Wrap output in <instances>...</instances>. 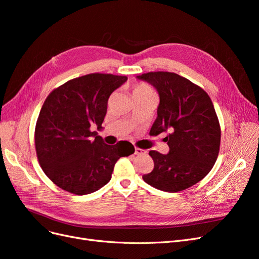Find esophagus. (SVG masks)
Wrapping results in <instances>:
<instances>
[{
    "label": "esophagus",
    "instance_id": "1",
    "mask_svg": "<svg viewBox=\"0 0 259 259\" xmlns=\"http://www.w3.org/2000/svg\"><path fill=\"white\" fill-rule=\"evenodd\" d=\"M147 151L146 150H143V149L140 148H135V154L136 155H142V154H146Z\"/></svg>",
    "mask_w": 259,
    "mask_h": 259
}]
</instances>
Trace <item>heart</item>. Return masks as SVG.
I'll return each instance as SVG.
<instances>
[{"label": "heart", "mask_w": 259, "mask_h": 259, "mask_svg": "<svg viewBox=\"0 0 259 259\" xmlns=\"http://www.w3.org/2000/svg\"><path fill=\"white\" fill-rule=\"evenodd\" d=\"M150 93H153L152 90L145 83L135 84L134 88H133V96L144 95V94H150Z\"/></svg>", "instance_id": "heart-1"}]
</instances>
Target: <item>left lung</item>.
<instances>
[{
    "mask_svg": "<svg viewBox=\"0 0 259 259\" xmlns=\"http://www.w3.org/2000/svg\"><path fill=\"white\" fill-rule=\"evenodd\" d=\"M158 91V116L150 135L167 133L169 151H149L154 162L147 184L166 192L187 189L213 168L221 146V126L207 93L173 72H148L137 76Z\"/></svg>",
    "mask_w": 259,
    "mask_h": 259,
    "instance_id": "8db88e82",
    "label": "left lung"
}]
</instances>
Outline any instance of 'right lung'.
Instances as JSON below:
<instances>
[{
  "instance_id": "obj_1",
  "label": "right lung",
  "mask_w": 259,
  "mask_h": 259,
  "mask_svg": "<svg viewBox=\"0 0 259 259\" xmlns=\"http://www.w3.org/2000/svg\"><path fill=\"white\" fill-rule=\"evenodd\" d=\"M127 76L91 73L55 89L38 114L34 143L38 163L52 182L76 195L110 182L116 161L135 152L131 143L110 146L91 126L101 127L108 99Z\"/></svg>"
}]
</instances>
